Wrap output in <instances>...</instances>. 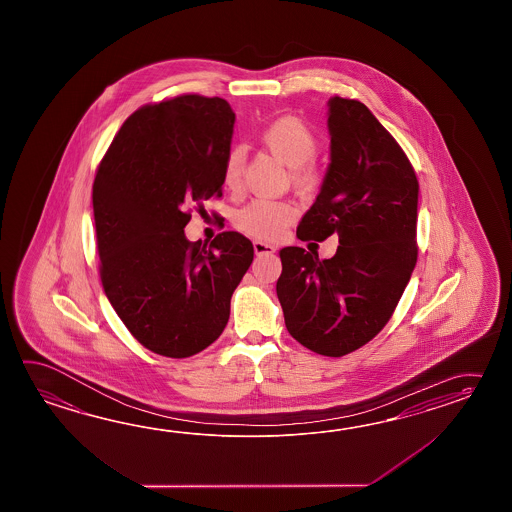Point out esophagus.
Here are the masks:
<instances>
[{
    "label": "esophagus",
    "mask_w": 512,
    "mask_h": 512,
    "mask_svg": "<svg viewBox=\"0 0 512 512\" xmlns=\"http://www.w3.org/2000/svg\"><path fill=\"white\" fill-rule=\"evenodd\" d=\"M274 251H276V249H274V245L263 243V241H254V252H256V256H261V254H272Z\"/></svg>",
    "instance_id": "1"
}]
</instances>
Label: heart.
Segmentation results:
<instances>
[{
    "label": "heart",
    "instance_id": "obj_1",
    "mask_svg": "<svg viewBox=\"0 0 512 512\" xmlns=\"http://www.w3.org/2000/svg\"><path fill=\"white\" fill-rule=\"evenodd\" d=\"M260 141L269 152L289 166V181L300 192H311L320 174L315 157L318 139L304 120L283 115L271 120L260 131ZM245 152L240 146H232L223 161V186L229 192H238L243 185ZM296 219V208L282 199H252L234 214V227L256 240L274 241L282 236Z\"/></svg>",
    "mask_w": 512,
    "mask_h": 512
}]
</instances>
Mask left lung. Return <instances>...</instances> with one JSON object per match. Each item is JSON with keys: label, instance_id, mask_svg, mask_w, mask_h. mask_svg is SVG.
<instances>
[{"label": "left lung", "instance_id": "obj_1", "mask_svg": "<svg viewBox=\"0 0 512 512\" xmlns=\"http://www.w3.org/2000/svg\"><path fill=\"white\" fill-rule=\"evenodd\" d=\"M331 163L296 236L338 234L337 254L280 251L276 294L287 331L318 355L362 348L392 318L417 261L419 183L403 148L353 98L327 102Z\"/></svg>", "mask_w": 512, "mask_h": 512}]
</instances>
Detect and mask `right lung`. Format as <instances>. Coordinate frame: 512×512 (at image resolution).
Listing matches in <instances>:
<instances>
[{"label":"right lung","mask_w":512,"mask_h":512,"mask_svg":"<svg viewBox=\"0 0 512 512\" xmlns=\"http://www.w3.org/2000/svg\"><path fill=\"white\" fill-rule=\"evenodd\" d=\"M236 115L227 100L181 95L131 113L93 183L100 280L142 346L170 359L208 348L254 249L240 232L186 240L192 205L221 197Z\"/></svg>","instance_id":"1"}]
</instances>
